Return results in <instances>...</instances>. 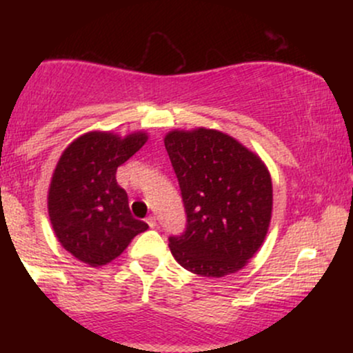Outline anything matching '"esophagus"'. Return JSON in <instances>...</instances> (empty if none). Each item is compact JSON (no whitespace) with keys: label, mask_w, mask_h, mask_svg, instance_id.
Returning <instances> with one entry per match:
<instances>
[{"label":"esophagus","mask_w":353,"mask_h":353,"mask_svg":"<svg viewBox=\"0 0 353 353\" xmlns=\"http://www.w3.org/2000/svg\"><path fill=\"white\" fill-rule=\"evenodd\" d=\"M145 222H148V225L151 229H154L157 225V219H156V216H154V214H151V216H149L148 219H145Z\"/></svg>","instance_id":"1"}]
</instances>
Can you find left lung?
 <instances>
[{
	"mask_svg": "<svg viewBox=\"0 0 353 353\" xmlns=\"http://www.w3.org/2000/svg\"><path fill=\"white\" fill-rule=\"evenodd\" d=\"M164 145L188 216L184 232L169 237L174 259L202 277L237 272L264 244L272 217L265 164L216 129H176Z\"/></svg>",
	"mask_w": 353,
	"mask_h": 353,
	"instance_id": "8db88e82",
	"label": "left lung"
}]
</instances>
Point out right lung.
<instances>
[{
  "label": "right lung",
  "instance_id": "add662e5",
  "mask_svg": "<svg viewBox=\"0 0 353 353\" xmlns=\"http://www.w3.org/2000/svg\"><path fill=\"white\" fill-rule=\"evenodd\" d=\"M148 141L143 131L119 137L92 131L79 136L61 154L48 192V212L61 245L91 267L124 252L148 224L132 217L128 194L116 171Z\"/></svg>",
  "mask_w": 353,
  "mask_h": 353
}]
</instances>
